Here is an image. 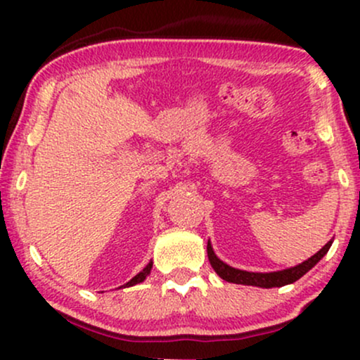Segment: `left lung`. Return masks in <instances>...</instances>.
Listing matches in <instances>:
<instances>
[{
  "label": "left lung",
  "mask_w": 360,
  "mask_h": 360,
  "mask_svg": "<svg viewBox=\"0 0 360 360\" xmlns=\"http://www.w3.org/2000/svg\"><path fill=\"white\" fill-rule=\"evenodd\" d=\"M330 245H332V240H330L323 249H320L316 252L313 257H309L304 262H301L300 266L291 267V269H284V271H278V272H247V271H240L235 269V267L226 266L225 262H221L220 259L214 255V252L212 249V245H206V250H208V259L212 267L220 276L221 279L229 281V283H235V284H245V286H257V288H279V286H286V284L295 283L298 281L301 276H304L307 272L311 269L313 266L320 260L323 255L328 252Z\"/></svg>",
  "instance_id": "left-lung-1"
}]
</instances>
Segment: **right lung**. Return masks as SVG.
I'll return each instance as SVG.
<instances>
[{"label": "right lung", "instance_id": "add662e5", "mask_svg": "<svg viewBox=\"0 0 360 360\" xmlns=\"http://www.w3.org/2000/svg\"><path fill=\"white\" fill-rule=\"evenodd\" d=\"M150 269H152V262H148L146 269H143L142 272H139V274L135 276V278H131V279L128 281V283L125 284V286H122V288H128V286H134V284H139V283H142V281L146 279L148 274H150Z\"/></svg>", "mask_w": 360, "mask_h": 360}]
</instances>
